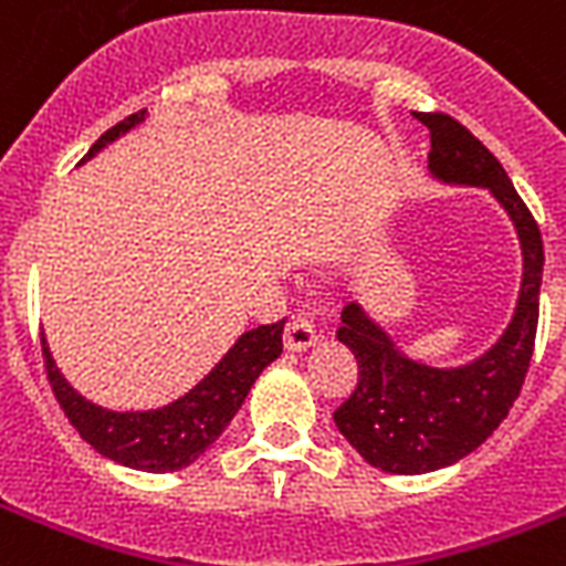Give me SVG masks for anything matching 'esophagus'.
I'll return each instance as SVG.
<instances>
[{
  "mask_svg": "<svg viewBox=\"0 0 566 566\" xmlns=\"http://www.w3.org/2000/svg\"><path fill=\"white\" fill-rule=\"evenodd\" d=\"M317 344V328L311 326L305 317H291L287 319V326H284V346L291 349V353H302V349H308V346Z\"/></svg>",
  "mask_w": 566,
  "mask_h": 566,
  "instance_id": "obj_1",
  "label": "esophagus"
}]
</instances>
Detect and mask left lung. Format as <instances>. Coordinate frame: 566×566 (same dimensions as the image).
<instances>
[{
    "label": "left lung",
    "instance_id": "obj_1",
    "mask_svg": "<svg viewBox=\"0 0 566 566\" xmlns=\"http://www.w3.org/2000/svg\"><path fill=\"white\" fill-rule=\"evenodd\" d=\"M413 117L429 128L434 179L488 188L509 211L523 249V282L514 317L500 340L482 358L449 370L405 358L358 302L344 308L337 340L358 361V387L335 411V426L367 464L399 475L455 464L509 417L535 353L544 275L541 229L488 146L449 114Z\"/></svg>",
    "mask_w": 566,
    "mask_h": 566
}]
</instances>
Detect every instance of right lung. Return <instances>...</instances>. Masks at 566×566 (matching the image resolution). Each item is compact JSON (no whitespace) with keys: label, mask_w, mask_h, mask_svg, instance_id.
I'll list each match as a JSON object with an SVG mask.
<instances>
[{"label":"right lung","mask_w":566,"mask_h":566,"mask_svg":"<svg viewBox=\"0 0 566 566\" xmlns=\"http://www.w3.org/2000/svg\"><path fill=\"white\" fill-rule=\"evenodd\" d=\"M144 117L146 111H137L108 128L91 146V153L84 155L82 164L108 144H114L119 135H126L128 128L144 123ZM282 332L284 319L273 326L243 332L238 344L222 355V361L190 394L164 405V408H155V411H108V408L87 402L61 376L52 361V353H49L46 337H40V344H43V364H46L49 385H52L57 405L64 408L66 420L73 422L75 431L99 455L132 467V470H144V473H172V470H185L193 464L196 458L226 431L261 370L282 355Z\"/></svg>","instance_id":"right-lung-1"}]
</instances>
